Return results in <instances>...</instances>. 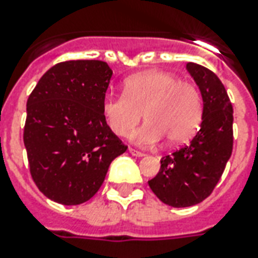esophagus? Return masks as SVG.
<instances>
[{"label":"esophagus","instance_id":"obj_1","mask_svg":"<svg viewBox=\"0 0 258 258\" xmlns=\"http://www.w3.org/2000/svg\"><path fill=\"white\" fill-rule=\"evenodd\" d=\"M128 151H130V154H131V155H134V157H145V153H142V151H138V150H135V149H131V147L128 149Z\"/></svg>","mask_w":258,"mask_h":258}]
</instances>
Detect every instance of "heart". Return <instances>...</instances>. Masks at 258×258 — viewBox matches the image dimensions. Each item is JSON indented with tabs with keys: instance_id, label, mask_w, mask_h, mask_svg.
Masks as SVG:
<instances>
[{
	"instance_id": "1",
	"label": "heart",
	"mask_w": 258,
	"mask_h": 258,
	"mask_svg": "<svg viewBox=\"0 0 258 258\" xmlns=\"http://www.w3.org/2000/svg\"><path fill=\"white\" fill-rule=\"evenodd\" d=\"M120 95H107L101 112L113 134L124 137L141 121H147L130 135L141 146H154L165 137L169 145H180L194 137L204 113L202 97L192 83L163 71H147L124 80Z\"/></svg>"
}]
</instances>
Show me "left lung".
Returning <instances> with one entry per match:
<instances>
[{"label": "left lung", "mask_w": 258, "mask_h": 258, "mask_svg": "<svg viewBox=\"0 0 258 258\" xmlns=\"http://www.w3.org/2000/svg\"><path fill=\"white\" fill-rule=\"evenodd\" d=\"M204 100L200 131L188 145L161 159L150 188L172 208H187L206 200L218 183L232 155L233 107L224 84L208 68L187 62Z\"/></svg>", "instance_id": "obj_1"}]
</instances>
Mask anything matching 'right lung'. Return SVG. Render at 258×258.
<instances>
[{
	"instance_id": "obj_1",
	"label": "right lung",
	"mask_w": 258,
	"mask_h": 258,
	"mask_svg": "<svg viewBox=\"0 0 258 258\" xmlns=\"http://www.w3.org/2000/svg\"><path fill=\"white\" fill-rule=\"evenodd\" d=\"M111 78L112 70L100 60L58 62L26 101L24 145L30 175L57 204L91 200L111 162L127 150L101 112Z\"/></svg>"
}]
</instances>
